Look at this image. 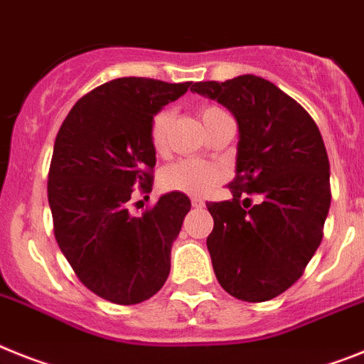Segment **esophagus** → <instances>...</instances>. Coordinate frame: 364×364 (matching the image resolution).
Masks as SVG:
<instances>
[{"label": "esophagus", "instance_id": "34e87169", "mask_svg": "<svg viewBox=\"0 0 364 364\" xmlns=\"http://www.w3.org/2000/svg\"><path fill=\"white\" fill-rule=\"evenodd\" d=\"M192 207L201 209V207H205V201L201 200V198H192Z\"/></svg>", "mask_w": 364, "mask_h": 364}]
</instances>
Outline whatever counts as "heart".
<instances>
[{"instance_id": "heart-1", "label": "heart", "mask_w": 364, "mask_h": 364, "mask_svg": "<svg viewBox=\"0 0 364 364\" xmlns=\"http://www.w3.org/2000/svg\"><path fill=\"white\" fill-rule=\"evenodd\" d=\"M225 114L220 107L207 105L201 109L200 116L203 125L213 122L218 116ZM170 124H172V112L161 111L155 114L151 122V146L157 154H164L168 146V133H170ZM224 168L209 161H200V159H181L177 163L170 164L161 173V185L166 191L185 192L192 196H203L209 191L216 187V183L224 179Z\"/></svg>"}]
</instances>
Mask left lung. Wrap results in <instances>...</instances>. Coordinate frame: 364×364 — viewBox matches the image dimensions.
Segmentation results:
<instances>
[{"mask_svg": "<svg viewBox=\"0 0 364 364\" xmlns=\"http://www.w3.org/2000/svg\"><path fill=\"white\" fill-rule=\"evenodd\" d=\"M192 90L222 103L239 127L233 200L207 203L216 279L242 301L272 300L301 276L322 240L331 203L322 135L300 103L257 75ZM248 193L263 201L250 208Z\"/></svg>", "mask_w": 364, "mask_h": 364, "instance_id": "8db88e82", "label": "left lung"}]
</instances>
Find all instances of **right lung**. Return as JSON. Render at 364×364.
<instances>
[{"mask_svg": "<svg viewBox=\"0 0 364 364\" xmlns=\"http://www.w3.org/2000/svg\"><path fill=\"white\" fill-rule=\"evenodd\" d=\"M192 87L112 79L72 107L55 139L48 181L55 239L81 283L103 300H149L170 274L191 200L166 192L142 216L131 215L127 201L133 187L154 185V116Z\"/></svg>", "mask_w": 364, "mask_h": 364, "instance_id": "obj_1", "label": "right lung"}]
</instances>
